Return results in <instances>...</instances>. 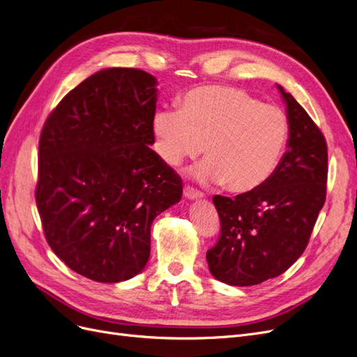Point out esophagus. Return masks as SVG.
<instances>
[{
    "label": "esophagus",
    "instance_id": "1",
    "mask_svg": "<svg viewBox=\"0 0 357 357\" xmlns=\"http://www.w3.org/2000/svg\"><path fill=\"white\" fill-rule=\"evenodd\" d=\"M183 194H185L187 199H191V200L192 199H202V197H204V194L202 191H199L194 187H190V185L185 187V190H183Z\"/></svg>",
    "mask_w": 357,
    "mask_h": 357
}]
</instances>
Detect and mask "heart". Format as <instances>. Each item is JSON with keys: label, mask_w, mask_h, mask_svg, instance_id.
Segmentation results:
<instances>
[{"label": "heart", "mask_w": 357, "mask_h": 357, "mask_svg": "<svg viewBox=\"0 0 357 357\" xmlns=\"http://www.w3.org/2000/svg\"><path fill=\"white\" fill-rule=\"evenodd\" d=\"M153 132L155 151L166 165L178 166L204 149L207 160L195 176L245 194L261 187L278 166L289 121L278 105L263 104L244 89L203 85L185 92L178 110H158Z\"/></svg>", "instance_id": "obj_1"}]
</instances>
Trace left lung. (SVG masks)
<instances>
[{"label":"left lung","mask_w":357,"mask_h":357,"mask_svg":"<svg viewBox=\"0 0 357 357\" xmlns=\"http://www.w3.org/2000/svg\"><path fill=\"white\" fill-rule=\"evenodd\" d=\"M278 88L289 121L280 165L255 191L213 197L220 234L206 259L215 278L229 285H257L284 273L306 250L326 199L325 137L294 97Z\"/></svg>","instance_id":"1"}]
</instances>
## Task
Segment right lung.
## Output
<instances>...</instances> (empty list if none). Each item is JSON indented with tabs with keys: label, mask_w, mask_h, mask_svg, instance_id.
Segmentation results:
<instances>
[{
	"label": "right lung",
	"mask_w": 357,
	"mask_h": 357,
	"mask_svg": "<svg viewBox=\"0 0 357 357\" xmlns=\"http://www.w3.org/2000/svg\"><path fill=\"white\" fill-rule=\"evenodd\" d=\"M155 85L139 69L100 70L57 104L39 137L35 200L45 240L92 281L139 273L153 220L181 200V176L150 149Z\"/></svg>",
	"instance_id": "1"
}]
</instances>
